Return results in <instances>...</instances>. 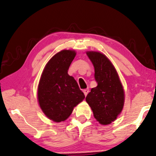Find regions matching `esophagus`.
Here are the masks:
<instances>
[{"instance_id": "1", "label": "esophagus", "mask_w": 156, "mask_h": 156, "mask_svg": "<svg viewBox=\"0 0 156 156\" xmlns=\"http://www.w3.org/2000/svg\"><path fill=\"white\" fill-rule=\"evenodd\" d=\"M83 91L84 95H85V96L86 97V95H87L88 93L89 92V89H83Z\"/></svg>"}]
</instances>
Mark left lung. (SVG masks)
I'll list each match as a JSON object with an SVG mask.
<instances>
[{"label": "left lung", "instance_id": "8db88e82", "mask_svg": "<svg viewBox=\"0 0 156 156\" xmlns=\"http://www.w3.org/2000/svg\"><path fill=\"white\" fill-rule=\"evenodd\" d=\"M86 54L94 67V78L97 86L91 89L86 101L99 123L110 124L117 119L123 110V86L117 71L105 54L97 51H88Z\"/></svg>", "mask_w": 156, "mask_h": 156}]
</instances>
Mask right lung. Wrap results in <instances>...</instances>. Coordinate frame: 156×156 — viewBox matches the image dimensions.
Instances as JSON below:
<instances>
[{"mask_svg":"<svg viewBox=\"0 0 156 156\" xmlns=\"http://www.w3.org/2000/svg\"><path fill=\"white\" fill-rule=\"evenodd\" d=\"M73 50H62L52 57L41 75L37 99L42 111L54 122L65 121L85 98L76 80L67 73L76 57Z\"/></svg>","mask_w":156,"mask_h":156,"instance_id":"add662e5","label":"right lung"}]
</instances>
